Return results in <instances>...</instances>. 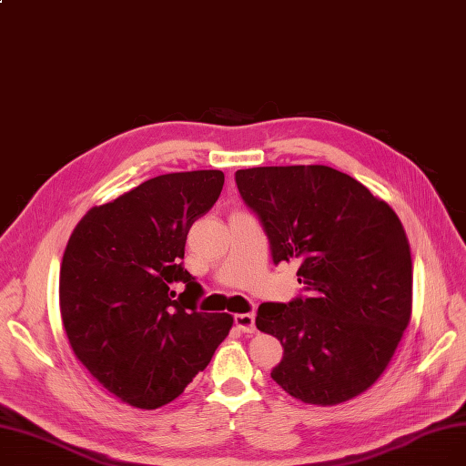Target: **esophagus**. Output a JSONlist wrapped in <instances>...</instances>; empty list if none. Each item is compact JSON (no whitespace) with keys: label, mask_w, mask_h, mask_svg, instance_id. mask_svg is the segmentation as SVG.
Instances as JSON below:
<instances>
[{"label":"esophagus","mask_w":466,"mask_h":466,"mask_svg":"<svg viewBox=\"0 0 466 466\" xmlns=\"http://www.w3.org/2000/svg\"><path fill=\"white\" fill-rule=\"evenodd\" d=\"M234 321H236V327H238L241 332L253 334V332L257 330V327H255V315H253V313H238V315L234 317Z\"/></svg>","instance_id":"obj_1"}]
</instances>
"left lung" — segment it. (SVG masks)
Wrapping results in <instances>:
<instances>
[{"instance_id":"1","label":"left lung","mask_w":466,"mask_h":466,"mask_svg":"<svg viewBox=\"0 0 466 466\" xmlns=\"http://www.w3.org/2000/svg\"><path fill=\"white\" fill-rule=\"evenodd\" d=\"M276 264L299 260L308 297L264 302L257 329L283 359L272 380L297 400L336 406L369 390L411 319V255L399 215L357 179L313 166L236 171Z\"/></svg>"}]
</instances>
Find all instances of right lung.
<instances>
[{
    "label": "right lung",
    "mask_w": 466,
    "mask_h": 466,
    "mask_svg": "<svg viewBox=\"0 0 466 466\" xmlns=\"http://www.w3.org/2000/svg\"><path fill=\"white\" fill-rule=\"evenodd\" d=\"M220 169L166 174L90 208L60 266V313L69 346L120 402L157 410L209 364L230 313L196 311L202 287L185 270L187 234L217 202ZM181 280L179 298L168 287Z\"/></svg>",
    "instance_id": "obj_1"
}]
</instances>
